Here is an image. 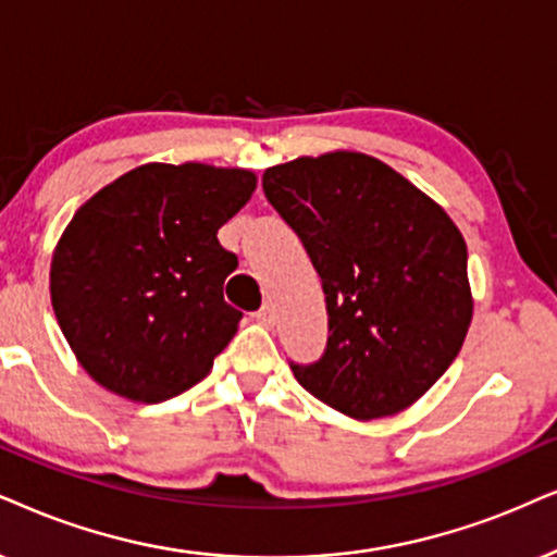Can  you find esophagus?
<instances>
[{
    "label": "esophagus",
    "mask_w": 557,
    "mask_h": 557,
    "mask_svg": "<svg viewBox=\"0 0 557 557\" xmlns=\"http://www.w3.org/2000/svg\"><path fill=\"white\" fill-rule=\"evenodd\" d=\"M255 319L262 323V326H272V323H274V306H272V302H264V306L255 313Z\"/></svg>",
    "instance_id": "34e87169"
}]
</instances>
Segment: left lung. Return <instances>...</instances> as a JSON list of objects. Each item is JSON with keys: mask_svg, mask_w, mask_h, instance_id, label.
I'll list each match as a JSON object with an SVG mask.
<instances>
[{"mask_svg": "<svg viewBox=\"0 0 557 557\" xmlns=\"http://www.w3.org/2000/svg\"><path fill=\"white\" fill-rule=\"evenodd\" d=\"M262 189L326 295V349L311 364L290 362L298 383L351 419L404 411L466 342V238L434 200L364 153L270 166Z\"/></svg>", "mask_w": 557, "mask_h": 557, "instance_id": "left-lung-1", "label": "left lung"}]
</instances>
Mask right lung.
<instances>
[{"mask_svg":"<svg viewBox=\"0 0 557 557\" xmlns=\"http://www.w3.org/2000/svg\"><path fill=\"white\" fill-rule=\"evenodd\" d=\"M257 187L246 169L146 164L76 210L51 262V300L97 383L159 404L200 383L234 339L223 300L238 259L218 242Z\"/></svg>","mask_w":557,"mask_h":557,"instance_id":"1","label":"right lung"}]
</instances>
